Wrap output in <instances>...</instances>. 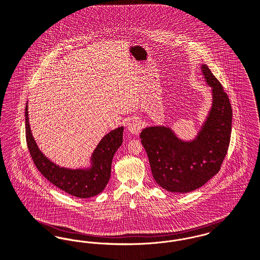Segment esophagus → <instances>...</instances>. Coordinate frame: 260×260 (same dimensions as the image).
<instances>
[{
    "mask_svg": "<svg viewBox=\"0 0 260 260\" xmlns=\"http://www.w3.org/2000/svg\"><path fill=\"white\" fill-rule=\"evenodd\" d=\"M141 127H142V124H141V122L138 118L135 117V118H131L128 120L127 129H128L129 133H132L134 135H138L141 131Z\"/></svg>",
    "mask_w": 260,
    "mask_h": 260,
    "instance_id": "obj_1",
    "label": "esophagus"
}]
</instances>
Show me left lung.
Returning a JSON list of instances; mask_svg holds the SVG:
<instances>
[{
    "label": "left lung",
    "instance_id": "1",
    "mask_svg": "<svg viewBox=\"0 0 260 260\" xmlns=\"http://www.w3.org/2000/svg\"><path fill=\"white\" fill-rule=\"evenodd\" d=\"M201 72L211 87L212 106L196 138L183 140L164 125L145 127L140 134L154 180L171 192H190L207 183L228 151L233 116L229 97L206 64Z\"/></svg>",
    "mask_w": 260,
    "mask_h": 260
}]
</instances>
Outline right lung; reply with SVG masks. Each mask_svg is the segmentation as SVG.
I'll list each match as a JSON object with an SVG mask.
<instances>
[{
	"label": "right lung",
	"instance_id": "right-lung-1",
	"mask_svg": "<svg viewBox=\"0 0 260 260\" xmlns=\"http://www.w3.org/2000/svg\"><path fill=\"white\" fill-rule=\"evenodd\" d=\"M28 103L25 107L26 142L35 166L50 183L67 193L79 199L99 194L107 185L111 176L112 160L122 143L123 126L111 131L100 140L90 158V167L70 169L52 162L39 149L31 133Z\"/></svg>",
	"mask_w": 260,
	"mask_h": 260
}]
</instances>
